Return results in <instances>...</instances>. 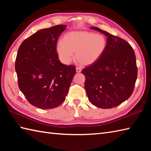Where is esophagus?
I'll return each mask as SVG.
<instances>
[{
	"mask_svg": "<svg viewBox=\"0 0 151 151\" xmlns=\"http://www.w3.org/2000/svg\"><path fill=\"white\" fill-rule=\"evenodd\" d=\"M76 73H81L82 71V69L80 68V67H76Z\"/></svg>",
	"mask_w": 151,
	"mask_h": 151,
	"instance_id": "obj_1",
	"label": "esophagus"
}]
</instances>
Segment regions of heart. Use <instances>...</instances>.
Listing matches in <instances>:
<instances>
[{"label": "heart", "instance_id": "1", "mask_svg": "<svg viewBox=\"0 0 151 151\" xmlns=\"http://www.w3.org/2000/svg\"><path fill=\"white\" fill-rule=\"evenodd\" d=\"M62 41L56 45L61 62L69 64L75 54L76 60L84 66L91 65L97 62L107 45L104 36L87 31L70 32L64 36Z\"/></svg>", "mask_w": 151, "mask_h": 151}]
</instances>
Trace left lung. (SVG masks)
<instances>
[{
  "instance_id": "8db88e82",
  "label": "left lung",
  "mask_w": 151,
  "mask_h": 151,
  "mask_svg": "<svg viewBox=\"0 0 151 151\" xmlns=\"http://www.w3.org/2000/svg\"><path fill=\"white\" fill-rule=\"evenodd\" d=\"M107 37V45L101 57L82 70L89 102L106 109L116 107L132 94L137 79L136 55L130 45L97 27H91Z\"/></svg>"
}]
</instances>
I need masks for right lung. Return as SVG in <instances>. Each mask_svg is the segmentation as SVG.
<instances>
[{
	"label": "right lung",
	"mask_w": 151,
	"mask_h": 151,
	"mask_svg": "<svg viewBox=\"0 0 151 151\" xmlns=\"http://www.w3.org/2000/svg\"><path fill=\"white\" fill-rule=\"evenodd\" d=\"M66 25L38 30L22 41L15 60L18 85L30 103L52 109L65 100L76 73L74 65L60 62L56 52L59 36Z\"/></svg>",
	"instance_id": "1"
}]
</instances>
